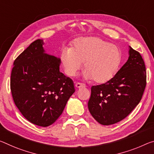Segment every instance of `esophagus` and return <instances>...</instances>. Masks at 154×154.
<instances>
[{"mask_svg":"<svg viewBox=\"0 0 154 154\" xmlns=\"http://www.w3.org/2000/svg\"><path fill=\"white\" fill-rule=\"evenodd\" d=\"M75 88H76L77 89H80L83 88H85V86L84 84H80V83H77V84H75Z\"/></svg>","mask_w":154,"mask_h":154,"instance_id":"esophagus-1","label":"esophagus"}]
</instances>
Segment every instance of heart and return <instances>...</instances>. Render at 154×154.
<instances>
[{
  "mask_svg": "<svg viewBox=\"0 0 154 154\" xmlns=\"http://www.w3.org/2000/svg\"><path fill=\"white\" fill-rule=\"evenodd\" d=\"M60 60L68 76H76L84 64L85 79L105 84L116 74L121 53L116 45L108 41L98 37H87L75 40L71 48H64Z\"/></svg>",
  "mask_w": 154,
  "mask_h": 154,
  "instance_id": "1",
  "label": "heart"
}]
</instances>
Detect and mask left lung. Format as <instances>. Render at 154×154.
Returning <instances> with one entry per match:
<instances>
[{"label":"left lung","mask_w":154,"mask_h":154,"mask_svg":"<svg viewBox=\"0 0 154 154\" xmlns=\"http://www.w3.org/2000/svg\"><path fill=\"white\" fill-rule=\"evenodd\" d=\"M129 57L105 84L91 87L88 103L93 118L109 125L128 116L140 101L146 86L145 65L140 53L129 46Z\"/></svg>","instance_id":"1"}]
</instances>
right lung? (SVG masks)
I'll return each mask as SVG.
<instances>
[{
    "label": "right lung",
    "mask_w": 154,
    "mask_h": 154,
    "mask_svg": "<svg viewBox=\"0 0 154 154\" xmlns=\"http://www.w3.org/2000/svg\"><path fill=\"white\" fill-rule=\"evenodd\" d=\"M44 40L34 41L16 58L11 74L14 103L24 118L41 127L52 125L75 90L60 71L59 57L46 53Z\"/></svg>",
    "instance_id": "add662e5"
}]
</instances>
